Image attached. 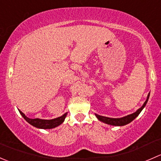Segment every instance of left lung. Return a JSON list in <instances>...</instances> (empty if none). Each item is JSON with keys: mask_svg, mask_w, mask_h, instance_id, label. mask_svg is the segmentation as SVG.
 Instances as JSON below:
<instances>
[{"mask_svg": "<svg viewBox=\"0 0 161 161\" xmlns=\"http://www.w3.org/2000/svg\"><path fill=\"white\" fill-rule=\"evenodd\" d=\"M149 97H150V93L148 94V97H147V100L145 101V103H143L142 107L138 110L137 111L135 112V113L131 114L128 115V116L123 117V118H107V117H103V116H100V115L96 114L97 118H98L100 121H103V122L106 123V124L108 125H115V126H122V125H125L129 124L130 123L131 121H132L138 115L140 114V112L142 111V110L143 109L144 107L146 106L147 104V101H148Z\"/></svg>", "mask_w": 161, "mask_h": 161, "instance_id": "1", "label": "left lung"}]
</instances>
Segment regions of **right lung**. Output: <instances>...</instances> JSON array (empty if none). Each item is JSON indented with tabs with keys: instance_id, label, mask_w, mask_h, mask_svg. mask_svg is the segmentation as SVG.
<instances>
[{
	"instance_id": "right-lung-1",
	"label": "right lung",
	"mask_w": 161,
	"mask_h": 161,
	"mask_svg": "<svg viewBox=\"0 0 161 161\" xmlns=\"http://www.w3.org/2000/svg\"><path fill=\"white\" fill-rule=\"evenodd\" d=\"M22 116L23 117L24 119L30 123V125H33L34 127L39 128V129H53V128L57 127V126L60 125L63 121H64L67 113L63 114L62 116L59 117V118H54L52 120H43V119H39V118H35V119H31V118H27L22 111H19Z\"/></svg>"
}]
</instances>
